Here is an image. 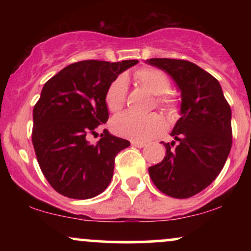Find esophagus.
I'll list each match as a JSON object with an SVG mask.
<instances>
[{"mask_svg": "<svg viewBox=\"0 0 251 251\" xmlns=\"http://www.w3.org/2000/svg\"><path fill=\"white\" fill-rule=\"evenodd\" d=\"M131 145L134 146V148H139L142 149L145 146V143H142V142H135V140H133V142H131Z\"/></svg>", "mask_w": 251, "mask_h": 251, "instance_id": "obj_1", "label": "esophagus"}]
</instances>
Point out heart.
I'll return each instance as SVG.
<instances>
[{
    "instance_id": "1",
    "label": "heart",
    "mask_w": 251,
    "mask_h": 251,
    "mask_svg": "<svg viewBox=\"0 0 251 251\" xmlns=\"http://www.w3.org/2000/svg\"><path fill=\"white\" fill-rule=\"evenodd\" d=\"M134 77L144 88L155 94L154 103L169 116L177 113L178 98L170 91L171 80L165 72L155 67H144L134 72ZM127 94L126 77L120 75L108 85L105 94L106 107L111 113H118L125 105ZM112 129L114 133L129 138L135 142H146L157 137L165 129V122L159 114L151 113L149 116L138 117L129 113H123L112 120Z\"/></svg>"
}]
</instances>
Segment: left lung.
<instances>
[{"label":"left lung","mask_w":251,"mask_h":251,"mask_svg":"<svg viewBox=\"0 0 251 251\" xmlns=\"http://www.w3.org/2000/svg\"><path fill=\"white\" fill-rule=\"evenodd\" d=\"M172 76L181 92L180 114L164 144L166 155L149 168L158 190L189 198L208 188L223 169L232 144L231 109L218 80L195 63L179 59L148 60Z\"/></svg>","instance_id":"obj_1"}]
</instances>
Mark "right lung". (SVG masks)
Here are the masks:
<instances>
[{"instance_id": "right-lung-1", "label": "right lung", "mask_w": 251, "mask_h": 251, "mask_svg": "<svg viewBox=\"0 0 251 251\" xmlns=\"http://www.w3.org/2000/svg\"><path fill=\"white\" fill-rule=\"evenodd\" d=\"M138 60L74 62L43 86L33 109L31 142L40 169L50 186L74 200L96 197L108 186L116 155L129 142L103 129L108 120L105 94L108 85Z\"/></svg>"}]
</instances>
